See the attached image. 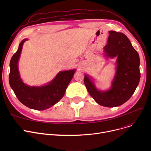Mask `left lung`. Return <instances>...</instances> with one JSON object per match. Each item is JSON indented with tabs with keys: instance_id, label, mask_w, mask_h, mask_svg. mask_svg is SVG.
Masks as SVG:
<instances>
[{
	"instance_id": "1",
	"label": "left lung",
	"mask_w": 151,
	"mask_h": 151,
	"mask_svg": "<svg viewBox=\"0 0 151 151\" xmlns=\"http://www.w3.org/2000/svg\"><path fill=\"white\" fill-rule=\"evenodd\" d=\"M108 32L104 55L106 58H116V73L110 88L99 90L92 77L87 74L84 75V82L91 96L98 104L115 107L128 101L135 91L140 80V60L138 52L127 37L113 30Z\"/></svg>"
}]
</instances>
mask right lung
Listing matches in <instances>:
<instances>
[{"label":"right lung","mask_w":151,"mask_h":151,"mask_svg":"<svg viewBox=\"0 0 151 151\" xmlns=\"http://www.w3.org/2000/svg\"><path fill=\"white\" fill-rule=\"evenodd\" d=\"M27 40L25 38L21 41L18 51L10 60V85L23 105L30 109L45 110L56 104L63 97L76 69L59 71L52 81L44 86H30L26 84L20 77L18 62L23 44Z\"/></svg>","instance_id":"add662e5"}]
</instances>
